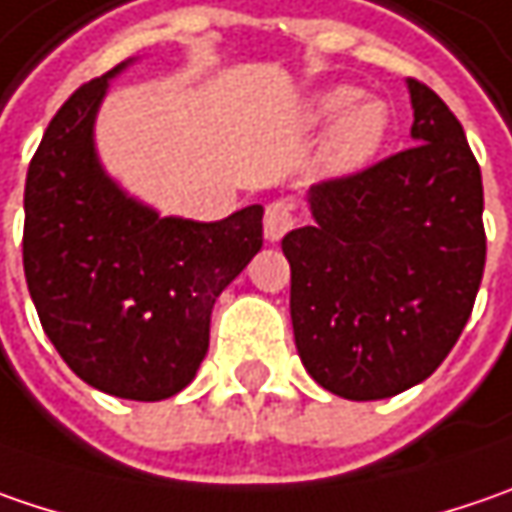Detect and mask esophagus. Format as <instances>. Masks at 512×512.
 <instances>
[{
	"label": "esophagus",
	"instance_id": "1",
	"mask_svg": "<svg viewBox=\"0 0 512 512\" xmlns=\"http://www.w3.org/2000/svg\"><path fill=\"white\" fill-rule=\"evenodd\" d=\"M295 223H298V217L292 212V206L283 203V200H275V203L266 206V214H263V234H266L269 243H278Z\"/></svg>",
	"mask_w": 512,
	"mask_h": 512
}]
</instances>
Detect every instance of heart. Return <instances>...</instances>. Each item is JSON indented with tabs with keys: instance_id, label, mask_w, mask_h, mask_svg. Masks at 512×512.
<instances>
[{
	"instance_id": "heart-1",
	"label": "heart",
	"mask_w": 512,
	"mask_h": 512,
	"mask_svg": "<svg viewBox=\"0 0 512 512\" xmlns=\"http://www.w3.org/2000/svg\"><path fill=\"white\" fill-rule=\"evenodd\" d=\"M355 88H329L309 102V123L336 117L323 140V166L332 174H349L367 163L389 134V108L381 100H358Z\"/></svg>"
}]
</instances>
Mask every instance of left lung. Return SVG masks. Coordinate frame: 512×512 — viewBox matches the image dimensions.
I'll return each mask as SVG.
<instances>
[{
    "instance_id": "1",
    "label": "left lung",
    "mask_w": 512,
    "mask_h": 512,
    "mask_svg": "<svg viewBox=\"0 0 512 512\" xmlns=\"http://www.w3.org/2000/svg\"><path fill=\"white\" fill-rule=\"evenodd\" d=\"M412 148L309 189L312 226L283 237L306 372L349 401L430 378L456 346L484 275V189L464 128L407 79Z\"/></svg>"
}]
</instances>
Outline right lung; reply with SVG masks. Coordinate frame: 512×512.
I'll return each mask as SVG.
<instances>
[{
    "mask_svg": "<svg viewBox=\"0 0 512 512\" xmlns=\"http://www.w3.org/2000/svg\"><path fill=\"white\" fill-rule=\"evenodd\" d=\"M128 62L48 125L25 180L22 263L45 335L85 384L163 401L203 364L214 300L263 246V206L217 223L160 217L105 174L94 120Z\"/></svg>",
    "mask_w": 512,
    "mask_h": 512,
    "instance_id": "add662e5",
    "label": "right lung"
}]
</instances>
